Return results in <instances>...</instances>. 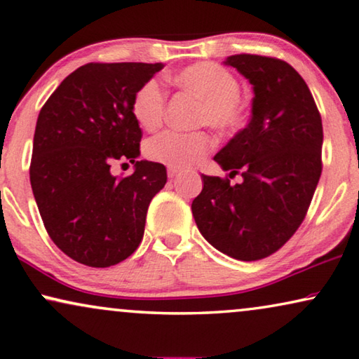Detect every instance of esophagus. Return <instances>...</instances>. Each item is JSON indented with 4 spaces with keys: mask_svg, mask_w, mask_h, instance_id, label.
<instances>
[{
    "mask_svg": "<svg viewBox=\"0 0 359 359\" xmlns=\"http://www.w3.org/2000/svg\"><path fill=\"white\" fill-rule=\"evenodd\" d=\"M180 174V169H175V168H168V175L169 179H174L175 175Z\"/></svg>",
    "mask_w": 359,
    "mask_h": 359,
    "instance_id": "34e87169",
    "label": "esophagus"
}]
</instances>
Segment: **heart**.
Returning <instances> with one entry per match:
<instances>
[{
  "label": "heart",
  "mask_w": 359,
  "mask_h": 359,
  "mask_svg": "<svg viewBox=\"0 0 359 359\" xmlns=\"http://www.w3.org/2000/svg\"><path fill=\"white\" fill-rule=\"evenodd\" d=\"M174 81L203 100L200 124H210L222 130H238L248 121V107L240 97V83L225 67L214 62H198L182 68ZM168 94L158 79H149L135 90L130 111L142 128L155 130L166 115ZM215 147L209 133H177L166 130L147 142L145 153L153 161L169 168L195 166Z\"/></svg>",
  "instance_id": "b5f03b06"
}]
</instances>
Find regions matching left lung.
<instances>
[{
    "instance_id": "obj_1",
    "label": "left lung",
    "mask_w": 359,
    "mask_h": 359,
    "mask_svg": "<svg viewBox=\"0 0 359 359\" xmlns=\"http://www.w3.org/2000/svg\"><path fill=\"white\" fill-rule=\"evenodd\" d=\"M254 88L252 116L217 155L243 182L201 175L193 217L215 249L251 262L276 252L302 224L321 177L323 124L304 78L281 59L226 57Z\"/></svg>"
}]
</instances>
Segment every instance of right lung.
Masks as SVG:
<instances>
[{"label": "right lung", "mask_w": 359, "mask_h": 359, "mask_svg": "<svg viewBox=\"0 0 359 359\" xmlns=\"http://www.w3.org/2000/svg\"><path fill=\"white\" fill-rule=\"evenodd\" d=\"M163 64H86L70 73L38 115L30 182L48 235L79 264L105 269L128 259L144 238L151 198L166 168L137 161L142 129L133 95ZM136 170L115 178L109 168ZM126 164V163H124Z\"/></svg>", "instance_id": "obj_1"}]
</instances>
